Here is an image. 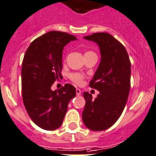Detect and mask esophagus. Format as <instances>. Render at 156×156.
<instances>
[{"mask_svg": "<svg viewBox=\"0 0 156 156\" xmlns=\"http://www.w3.org/2000/svg\"><path fill=\"white\" fill-rule=\"evenodd\" d=\"M76 94H77V95H80V94H81V91L79 88H77L76 89Z\"/></svg>", "mask_w": 156, "mask_h": 156, "instance_id": "esophagus-1", "label": "esophagus"}]
</instances>
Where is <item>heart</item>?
I'll list each match as a JSON object with an SVG mask.
<instances>
[{
	"instance_id": "b5f03b06",
	"label": "heart",
	"mask_w": 156,
	"mask_h": 156,
	"mask_svg": "<svg viewBox=\"0 0 156 156\" xmlns=\"http://www.w3.org/2000/svg\"><path fill=\"white\" fill-rule=\"evenodd\" d=\"M71 78L73 81H75V83L78 84V85H81L83 83V79H84V77L82 76L80 74H71Z\"/></svg>"
}]
</instances>
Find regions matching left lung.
<instances>
[{
  "label": "left lung",
  "instance_id": "obj_1",
  "mask_svg": "<svg viewBox=\"0 0 156 156\" xmlns=\"http://www.w3.org/2000/svg\"><path fill=\"white\" fill-rule=\"evenodd\" d=\"M84 38L95 42L101 62L90 81V87L99 91L97 98L85 91L82 112L85 126L92 131H103L116 122L124 110L130 91L131 63L126 49L108 33H94Z\"/></svg>",
  "mask_w": 156,
  "mask_h": 156
}]
</instances>
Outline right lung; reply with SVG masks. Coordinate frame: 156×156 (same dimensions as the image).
Segmentation results:
<instances>
[{
    "label": "right lung",
    "instance_id": "obj_1",
    "mask_svg": "<svg viewBox=\"0 0 156 156\" xmlns=\"http://www.w3.org/2000/svg\"><path fill=\"white\" fill-rule=\"evenodd\" d=\"M76 37L61 31H49L37 37L26 51L21 68L22 98L27 112L38 127L52 131L62 124L70 100L76 95L73 85L65 84L52 91L62 78V51Z\"/></svg>",
    "mask_w": 156,
    "mask_h": 156
}]
</instances>
